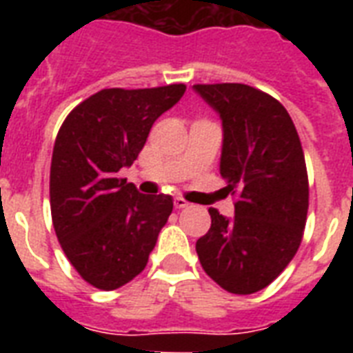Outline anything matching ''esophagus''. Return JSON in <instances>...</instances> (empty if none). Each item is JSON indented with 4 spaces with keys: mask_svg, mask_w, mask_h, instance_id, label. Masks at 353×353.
I'll list each match as a JSON object with an SVG mask.
<instances>
[{
    "mask_svg": "<svg viewBox=\"0 0 353 353\" xmlns=\"http://www.w3.org/2000/svg\"><path fill=\"white\" fill-rule=\"evenodd\" d=\"M188 205H190V203H188L187 199H183V198L174 199V207H176V209H187Z\"/></svg>",
    "mask_w": 353,
    "mask_h": 353,
    "instance_id": "obj_1",
    "label": "esophagus"
}]
</instances>
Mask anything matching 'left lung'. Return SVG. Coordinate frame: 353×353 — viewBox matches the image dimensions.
Returning <instances> with one entry per match:
<instances>
[{"label":"left lung","mask_w":353,"mask_h":353,"mask_svg":"<svg viewBox=\"0 0 353 353\" xmlns=\"http://www.w3.org/2000/svg\"><path fill=\"white\" fill-rule=\"evenodd\" d=\"M220 113V174L238 196L234 218L209 209L210 229L196 241L201 268L236 295L268 288L293 260L306 225L310 187L301 139L290 113L245 84H196Z\"/></svg>","instance_id":"left-lung-1"}]
</instances>
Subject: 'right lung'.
Listing matches in <instances>:
<instances>
[{"mask_svg":"<svg viewBox=\"0 0 353 353\" xmlns=\"http://www.w3.org/2000/svg\"><path fill=\"white\" fill-rule=\"evenodd\" d=\"M187 90H102L69 113L54 141L51 216L65 256L99 290L128 284L148 263L172 214L166 194H141L119 172L132 166L150 128Z\"/></svg>","mask_w":353,"mask_h":353,"instance_id":"obj_1","label":"right lung"}]
</instances>
